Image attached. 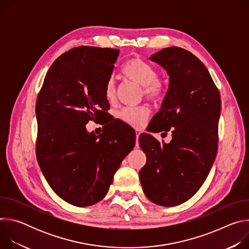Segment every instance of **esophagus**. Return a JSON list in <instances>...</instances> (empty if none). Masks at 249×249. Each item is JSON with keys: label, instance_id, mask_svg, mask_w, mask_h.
Instances as JSON below:
<instances>
[{"label": "esophagus", "instance_id": "1", "mask_svg": "<svg viewBox=\"0 0 249 249\" xmlns=\"http://www.w3.org/2000/svg\"><path fill=\"white\" fill-rule=\"evenodd\" d=\"M140 134H141L140 131H136V146H138V139H139Z\"/></svg>", "mask_w": 249, "mask_h": 249}]
</instances>
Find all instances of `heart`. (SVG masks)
<instances>
[{
  "instance_id": "heart-1",
  "label": "heart",
  "mask_w": 249,
  "mask_h": 249,
  "mask_svg": "<svg viewBox=\"0 0 249 249\" xmlns=\"http://www.w3.org/2000/svg\"><path fill=\"white\" fill-rule=\"evenodd\" d=\"M122 75L136 84L143 87L144 93L151 99H159L164 92L162 82L158 78V71L151 64L139 58L129 60L122 68ZM105 97L112 103L116 99V86L113 79L106 82L104 89ZM150 115V109L147 106L123 108L119 116L123 122L133 127L143 126Z\"/></svg>"
}]
</instances>
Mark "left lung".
<instances>
[{
  "mask_svg": "<svg viewBox=\"0 0 249 249\" xmlns=\"http://www.w3.org/2000/svg\"><path fill=\"white\" fill-rule=\"evenodd\" d=\"M150 60L166 71L169 83L149 127L152 124L154 133L170 131L172 139L160 144L150 134L140 135L139 145L147 162L139 177L149 200L172 207L200 189L215 161L221 97L208 69L191 52L173 46L153 54Z\"/></svg>",
  "mask_w": 249,
  "mask_h": 249,
  "instance_id": "obj_1",
  "label": "left lung"
}]
</instances>
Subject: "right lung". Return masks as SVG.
<instances>
[{"instance_id": "right-lung-1", "label": "right lung", "mask_w": 249, "mask_h": 249, "mask_svg": "<svg viewBox=\"0 0 249 249\" xmlns=\"http://www.w3.org/2000/svg\"><path fill=\"white\" fill-rule=\"evenodd\" d=\"M118 55L111 48L71 49L52 64L37 97L39 167L52 190L77 207L105 197L136 143L135 131L124 134L113 121L98 136L86 128L89 120L107 117L104 89Z\"/></svg>"}]
</instances>
